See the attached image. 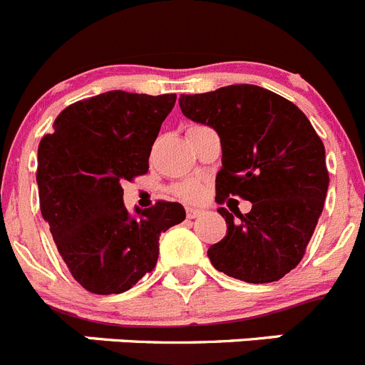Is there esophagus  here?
I'll return each instance as SVG.
<instances>
[{"mask_svg":"<svg viewBox=\"0 0 365 365\" xmlns=\"http://www.w3.org/2000/svg\"><path fill=\"white\" fill-rule=\"evenodd\" d=\"M201 214L202 210H199V208H193V206H188V208H186V215H188V219H195Z\"/></svg>","mask_w":365,"mask_h":365,"instance_id":"esophagus-1","label":"esophagus"}]
</instances>
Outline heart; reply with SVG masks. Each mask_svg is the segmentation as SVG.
I'll return each mask as SVG.
<instances>
[{
    "label": "heart",
    "instance_id": "b5f03b06",
    "mask_svg": "<svg viewBox=\"0 0 365 365\" xmlns=\"http://www.w3.org/2000/svg\"><path fill=\"white\" fill-rule=\"evenodd\" d=\"M172 193L182 201H199L202 195V188L197 180H180L172 186Z\"/></svg>",
    "mask_w": 365,
    "mask_h": 365
}]
</instances>
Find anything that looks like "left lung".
I'll list each match as a JSON object with an SVG mask.
<instances>
[{"label": "left lung", "mask_w": 365, "mask_h": 365, "mask_svg": "<svg viewBox=\"0 0 365 365\" xmlns=\"http://www.w3.org/2000/svg\"><path fill=\"white\" fill-rule=\"evenodd\" d=\"M182 115L217 131L222 166L215 202L227 235L208 248L212 265L247 283L278 282L307 250L329 186L325 148L291 100L250 83L179 98ZM230 197L253 202L240 215ZM237 205V202H235Z\"/></svg>", "instance_id": "8db88e82"}]
</instances>
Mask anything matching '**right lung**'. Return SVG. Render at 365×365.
Wrapping results in <instances>:
<instances>
[{
  "mask_svg": "<svg viewBox=\"0 0 365 365\" xmlns=\"http://www.w3.org/2000/svg\"><path fill=\"white\" fill-rule=\"evenodd\" d=\"M177 95L108 91L74 102L38 146V192L58 252L93 294H120L151 272L159 235L185 221L182 205L157 201L131 217L122 182L148 172L151 146Z\"/></svg>",
  "mask_w": 365,
  "mask_h": 365,
  "instance_id": "1",
  "label": "right lung"
}]
</instances>
